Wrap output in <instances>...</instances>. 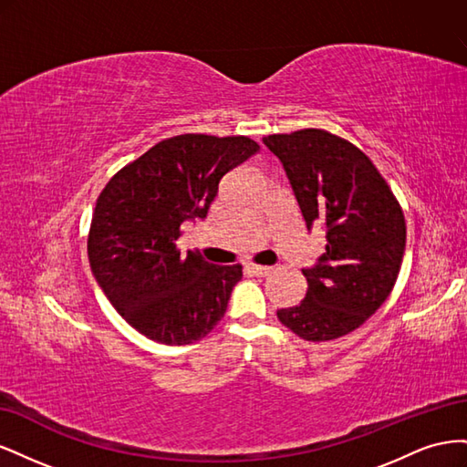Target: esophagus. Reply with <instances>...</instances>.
<instances>
[{"label":"esophagus","mask_w":467,"mask_h":467,"mask_svg":"<svg viewBox=\"0 0 467 467\" xmlns=\"http://www.w3.org/2000/svg\"><path fill=\"white\" fill-rule=\"evenodd\" d=\"M245 268L249 273H253L255 276H265L271 273V266H265V265H255V263H247Z\"/></svg>","instance_id":"obj_1"}]
</instances>
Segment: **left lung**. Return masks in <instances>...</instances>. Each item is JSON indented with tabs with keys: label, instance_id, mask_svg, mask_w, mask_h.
Wrapping results in <instances>:
<instances>
[{
	"label": "left lung",
	"instance_id": "obj_1",
	"mask_svg": "<svg viewBox=\"0 0 467 467\" xmlns=\"http://www.w3.org/2000/svg\"><path fill=\"white\" fill-rule=\"evenodd\" d=\"M282 161L307 230L325 225V253L304 268L302 304L278 309L304 341H333L358 329L400 276L407 225L400 201L368 155L321 129L263 138Z\"/></svg>",
	"mask_w": 467,
	"mask_h": 467
}]
</instances>
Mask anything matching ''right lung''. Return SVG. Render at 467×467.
I'll use <instances>...</instances> for the list:
<instances>
[{"mask_svg": "<svg viewBox=\"0 0 467 467\" xmlns=\"http://www.w3.org/2000/svg\"><path fill=\"white\" fill-rule=\"evenodd\" d=\"M259 150L247 136L179 134L110 177L88 235L91 271L122 319L163 345L201 341L223 317L242 265L181 253L185 220L206 218L222 177Z\"/></svg>", "mask_w": 467, "mask_h": 467, "instance_id": "add662e5", "label": "right lung"}]
</instances>
